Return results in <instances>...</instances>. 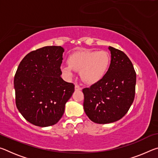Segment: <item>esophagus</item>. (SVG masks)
<instances>
[{"mask_svg":"<svg viewBox=\"0 0 158 158\" xmlns=\"http://www.w3.org/2000/svg\"><path fill=\"white\" fill-rule=\"evenodd\" d=\"M75 90H81V88L79 86V85H75Z\"/></svg>","mask_w":158,"mask_h":158,"instance_id":"34e87169","label":"esophagus"}]
</instances>
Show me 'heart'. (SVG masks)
Listing matches in <instances>:
<instances>
[{"label": "heart", "mask_w": 158, "mask_h": 158, "mask_svg": "<svg viewBox=\"0 0 158 158\" xmlns=\"http://www.w3.org/2000/svg\"><path fill=\"white\" fill-rule=\"evenodd\" d=\"M110 62V55L105 51H79L69 56L68 65H61L60 69L67 79L73 78L74 70L80 72L85 84H93L105 77Z\"/></svg>", "instance_id": "b5f03b06"}]
</instances>
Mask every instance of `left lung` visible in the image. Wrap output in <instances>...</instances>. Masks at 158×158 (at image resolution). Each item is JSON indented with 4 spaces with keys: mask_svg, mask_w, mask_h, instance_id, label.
Listing matches in <instances>:
<instances>
[{
    "mask_svg": "<svg viewBox=\"0 0 158 158\" xmlns=\"http://www.w3.org/2000/svg\"><path fill=\"white\" fill-rule=\"evenodd\" d=\"M107 73L98 82L83 89L84 109L93 122L106 124L122 118L135 99L136 73L124 52L112 47Z\"/></svg>",
    "mask_w": 158,
    "mask_h": 158,
    "instance_id": "left-lung-1",
    "label": "left lung"
}]
</instances>
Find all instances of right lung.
Instances as JSON below:
<instances>
[{
  "label": "right lung",
  "instance_id": "1",
  "mask_svg": "<svg viewBox=\"0 0 158 158\" xmlns=\"http://www.w3.org/2000/svg\"><path fill=\"white\" fill-rule=\"evenodd\" d=\"M63 52L60 46L33 51L23 58L16 72V105L26 121L36 126L57 123L74 91V85L60 77Z\"/></svg>",
  "mask_w": 158,
  "mask_h": 158
}]
</instances>
